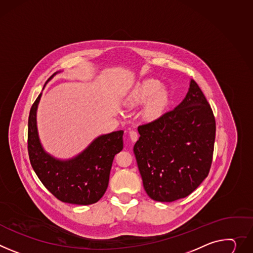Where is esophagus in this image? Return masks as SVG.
I'll use <instances>...</instances> for the list:
<instances>
[{
	"label": "esophagus",
	"instance_id": "34e87169",
	"mask_svg": "<svg viewBox=\"0 0 253 253\" xmlns=\"http://www.w3.org/2000/svg\"><path fill=\"white\" fill-rule=\"evenodd\" d=\"M129 136H130V139L132 142H135V141H137V139H138V133H137L135 130H130Z\"/></svg>",
	"mask_w": 253,
	"mask_h": 253
}]
</instances>
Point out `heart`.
Returning a JSON list of instances; mask_svg holds the SVG:
<instances>
[{
    "label": "heart",
    "instance_id": "obj_1",
    "mask_svg": "<svg viewBox=\"0 0 253 253\" xmlns=\"http://www.w3.org/2000/svg\"><path fill=\"white\" fill-rule=\"evenodd\" d=\"M150 100L146 108L149 118L158 117L168 103V91L162 83L154 79H147L136 84L127 93L124 105L127 108H135Z\"/></svg>",
    "mask_w": 253,
    "mask_h": 253
}]
</instances>
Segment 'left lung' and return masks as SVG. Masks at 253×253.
Returning <instances> with one entry per match:
<instances>
[{"mask_svg": "<svg viewBox=\"0 0 253 253\" xmlns=\"http://www.w3.org/2000/svg\"><path fill=\"white\" fill-rule=\"evenodd\" d=\"M134 145L137 166L147 195L173 202L193 193L208 176L214 151L213 111L194 80L172 111L138 127Z\"/></svg>", "mask_w": 253, "mask_h": 253, "instance_id": "left-lung-1", "label": "left lung"}]
</instances>
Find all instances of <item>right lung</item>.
<instances>
[{"label":"right lung","instance_id":"right-lung-1","mask_svg":"<svg viewBox=\"0 0 253 253\" xmlns=\"http://www.w3.org/2000/svg\"><path fill=\"white\" fill-rule=\"evenodd\" d=\"M58 73H54L45 84ZM41 96L42 93L32 105L28 120V153L35 173L44 187L63 203H97L108 188L113 159L123 149L124 131L100 135L78 155L57 158L43 148L39 138L37 109Z\"/></svg>","mask_w":253,"mask_h":253}]
</instances>
